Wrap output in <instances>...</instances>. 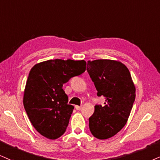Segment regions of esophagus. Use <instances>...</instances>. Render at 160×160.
Segmentation results:
<instances>
[{
	"instance_id": "obj_1",
	"label": "esophagus",
	"mask_w": 160,
	"mask_h": 160,
	"mask_svg": "<svg viewBox=\"0 0 160 160\" xmlns=\"http://www.w3.org/2000/svg\"><path fill=\"white\" fill-rule=\"evenodd\" d=\"M82 108V106H78V105L76 106V109L77 110H80Z\"/></svg>"
}]
</instances>
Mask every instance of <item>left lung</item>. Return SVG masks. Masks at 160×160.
Wrapping results in <instances>:
<instances>
[{"mask_svg":"<svg viewBox=\"0 0 160 160\" xmlns=\"http://www.w3.org/2000/svg\"><path fill=\"white\" fill-rule=\"evenodd\" d=\"M87 70L98 91L97 96L105 97L104 106L96 105L89 118L90 131L97 139H109L127 123L135 101V85L129 70L118 61H88Z\"/></svg>","mask_w":160,"mask_h":160,"instance_id":"8db88e82","label":"left lung"}]
</instances>
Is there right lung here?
<instances>
[{
	"label": "right lung",
	"instance_id": "add662e5",
	"mask_svg": "<svg viewBox=\"0 0 160 160\" xmlns=\"http://www.w3.org/2000/svg\"><path fill=\"white\" fill-rule=\"evenodd\" d=\"M85 70V61L71 59L45 61L31 69L23 103L33 127L42 136L56 139L66 131L74 107L68 104L63 84Z\"/></svg>",
	"mask_w": 160,
	"mask_h": 160
}]
</instances>
